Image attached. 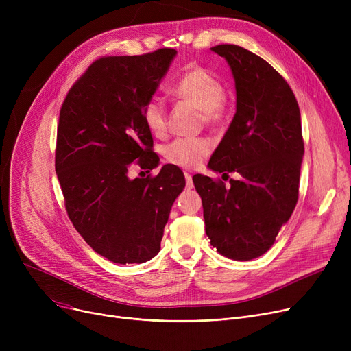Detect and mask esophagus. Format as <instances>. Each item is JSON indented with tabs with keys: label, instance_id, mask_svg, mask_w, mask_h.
I'll return each mask as SVG.
<instances>
[{
	"label": "esophagus",
	"instance_id": "1",
	"mask_svg": "<svg viewBox=\"0 0 351 351\" xmlns=\"http://www.w3.org/2000/svg\"><path fill=\"white\" fill-rule=\"evenodd\" d=\"M185 179H186V188H188V189H192V188H193V180H192L191 173L185 172Z\"/></svg>",
	"mask_w": 351,
	"mask_h": 351
}]
</instances>
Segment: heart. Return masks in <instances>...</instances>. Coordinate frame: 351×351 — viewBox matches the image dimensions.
<instances>
[{"instance_id": "heart-1", "label": "heart", "mask_w": 351, "mask_h": 351, "mask_svg": "<svg viewBox=\"0 0 351 351\" xmlns=\"http://www.w3.org/2000/svg\"><path fill=\"white\" fill-rule=\"evenodd\" d=\"M173 95L202 110L206 123H217L223 117L225 86L213 73L202 66H192L176 81L172 88ZM143 121L156 136H163L168 131V112L166 105L159 98L147 101L143 108ZM210 143L204 138H179L166 146L165 156L180 168L193 169L204 162L210 152Z\"/></svg>"}]
</instances>
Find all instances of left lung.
Masks as SVG:
<instances>
[{"instance_id": "1", "label": "left lung", "mask_w": 351, "mask_h": 351, "mask_svg": "<svg viewBox=\"0 0 351 351\" xmlns=\"http://www.w3.org/2000/svg\"><path fill=\"white\" fill-rule=\"evenodd\" d=\"M210 49L232 69L236 114L208 166L239 178L229 188L204 175H195L193 183L210 245L229 259L252 261L273 246L298 204L300 109L289 84L263 58L232 44Z\"/></svg>"}]
</instances>
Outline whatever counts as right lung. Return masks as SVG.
<instances>
[{
  "label": "right lung",
  "mask_w": 351,
  "mask_h": 351,
  "mask_svg": "<svg viewBox=\"0 0 351 351\" xmlns=\"http://www.w3.org/2000/svg\"><path fill=\"white\" fill-rule=\"evenodd\" d=\"M175 57V49L162 48L99 58L61 106L55 172L68 216L84 241L114 263H143L159 253L171 208L185 188L183 172L171 163L155 176H129L132 165L147 173L159 165L143 108Z\"/></svg>",
  "instance_id": "obj_1"
}]
</instances>
